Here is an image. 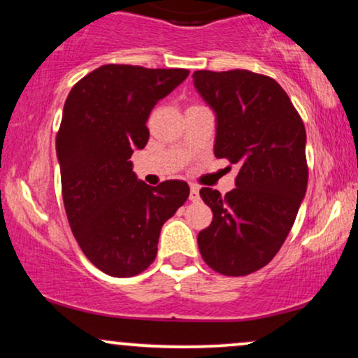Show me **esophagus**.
Wrapping results in <instances>:
<instances>
[{
  "instance_id": "1",
  "label": "esophagus",
  "mask_w": 358,
  "mask_h": 358,
  "mask_svg": "<svg viewBox=\"0 0 358 358\" xmlns=\"http://www.w3.org/2000/svg\"><path fill=\"white\" fill-rule=\"evenodd\" d=\"M199 199H200L199 187L192 185V187H190V200H192V202H199Z\"/></svg>"
}]
</instances>
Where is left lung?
Instances as JSON below:
<instances>
[{"mask_svg":"<svg viewBox=\"0 0 358 358\" xmlns=\"http://www.w3.org/2000/svg\"><path fill=\"white\" fill-rule=\"evenodd\" d=\"M193 84L217 116L213 153L239 166L232 192L200 190L213 219L199 249L217 273L245 276L276 256L298 215L308 185L305 124L268 76L196 71Z\"/></svg>","mask_w":358,"mask_h":358,"instance_id":"obj_1","label":"left lung"}]
</instances>
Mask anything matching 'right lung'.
Wrapping results in <instances>:
<instances>
[{"label": "right lung", "mask_w": 358, "mask_h": 358, "mask_svg": "<svg viewBox=\"0 0 358 358\" xmlns=\"http://www.w3.org/2000/svg\"><path fill=\"white\" fill-rule=\"evenodd\" d=\"M188 77L187 69L109 64L73 85L57 133L62 196L85 257L114 278L155 261L163 224L190 195L182 180L150 187L129 162L150 138L156 102Z\"/></svg>", "instance_id": "add662e5"}]
</instances>
